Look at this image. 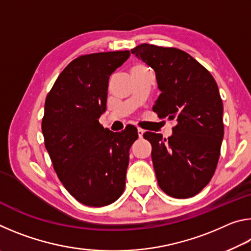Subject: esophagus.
I'll use <instances>...</instances> for the list:
<instances>
[{"instance_id": "obj_1", "label": "esophagus", "mask_w": 251, "mask_h": 251, "mask_svg": "<svg viewBox=\"0 0 251 251\" xmlns=\"http://www.w3.org/2000/svg\"><path fill=\"white\" fill-rule=\"evenodd\" d=\"M137 133H138L139 138H142V137H143V135H144V133H145V130H144L143 128H141V127H138V128H137Z\"/></svg>"}]
</instances>
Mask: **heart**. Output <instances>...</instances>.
Returning <instances> with one entry per match:
<instances>
[{
	"label": "heart",
	"instance_id": "b5f03b06",
	"mask_svg": "<svg viewBox=\"0 0 251 251\" xmlns=\"http://www.w3.org/2000/svg\"><path fill=\"white\" fill-rule=\"evenodd\" d=\"M143 69H146V66L143 64H135L133 67H131V72L137 71V70H143Z\"/></svg>",
	"mask_w": 251,
	"mask_h": 251
}]
</instances>
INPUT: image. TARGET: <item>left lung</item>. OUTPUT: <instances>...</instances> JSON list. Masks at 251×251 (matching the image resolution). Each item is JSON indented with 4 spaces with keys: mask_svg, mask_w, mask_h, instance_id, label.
Listing matches in <instances>:
<instances>
[{
    "mask_svg": "<svg viewBox=\"0 0 251 251\" xmlns=\"http://www.w3.org/2000/svg\"><path fill=\"white\" fill-rule=\"evenodd\" d=\"M131 50L155 71L161 92L152 110L175 120L173 135L146 131L158 185L174 198L201 192L217 167L224 138V106L217 83L201 63L175 48L141 44Z\"/></svg>",
    "mask_w": 251,
    "mask_h": 251,
    "instance_id": "left-lung-1",
    "label": "left lung"
}]
</instances>
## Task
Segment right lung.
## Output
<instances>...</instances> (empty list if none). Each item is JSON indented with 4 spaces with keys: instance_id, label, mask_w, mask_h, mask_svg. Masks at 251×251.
<instances>
[{
    "instance_id": "obj_1",
    "label": "right lung",
    "mask_w": 251,
    "mask_h": 251,
    "mask_svg": "<svg viewBox=\"0 0 251 251\" xmlns=\"http://www.w3.org/2000/svg\"><path fill=\"white\" fill-rule=\"evenodd\" d=\"M129 50L82 55L72 61L46 96L42 131L59 180L76 201L103 207L125 189L129 148L137 128L114 133L99 118L105 112L108 79Z\"/></svg>"
}]
</instances>
